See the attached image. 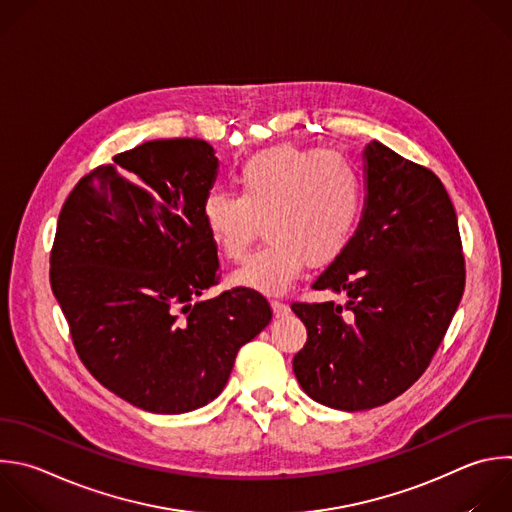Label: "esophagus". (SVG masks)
<instances>
[{"mask_svg":"<svg viewBox=\"0 0 512 512\" xmlns=\"http://www.w3.org/2000/svg\"><path fill=\"white\" fill-rule=\"evenodd\" d=\"M271 307H273L275 317H281V315H285V313L289 311V305H287V303H283L281 299H273V301H271Z\"/></svg>","mask_w":512,"mask_h":512,"instance_id":"1","label":"esophagus"}]
</instances>
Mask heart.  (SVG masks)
Wrapping results in <instances>:
<instances>
[{"label": "heart", "mask_w": 512, "mask_h": 512, "mask_svg": "<svg viewBox=\"0 0 512 512\" xmlns=\"http://www.w3.org/2000/svg\"><path fill=\"white\" fill-rule=\"evenodd\" d=\"M235 193L211 191L201 221L229 261H241L265 225L267 243L233 273V283L285 291L305 263L339 257L358 227L364 183L358 166L335 150L281 144L249 156L233 173Z\"/></svg>", "instance_id": "1"}]
</instances>
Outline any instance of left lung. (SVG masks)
<instances>
[{
  "mask_svg": "<svg viewBox=\"0 0 512 512\" xmlns=\"http://www.w3.org/2000/svg\"><path fill=\"white\" fill-rule=\"evenodd\" d=\"M364 175L362 221L311 285L346 303H291L307 327L299 386L346 412L382 406L426 372L466 279L456 213L432 170L372 140Z\"/></svg>",
  "mask_w": 512,
  "mask_h": 512,
  "instance_id": "left-lung-1",
  "label": "left lung"
}]
</instances>
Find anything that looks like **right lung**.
<instances>
[{
    "instance_id": "right-lung-1",
    "label": "right lung",
    "mask_w": 512,
    "mask_h": 512,
    "mask_svg": "<svg viewBox=\"0 0 512 512\" xmlns=\"http://www.w3.org/2000/svg\"><path fill=\"white\" fill-rule=\"evenodd\" d=\"M219 160L199 138L150 140L80 179L50 255L52 291L88 372L128 404L185 414L215 400L267 299L219 283L201 203Z\"/></svg>"
}]
</instances>
